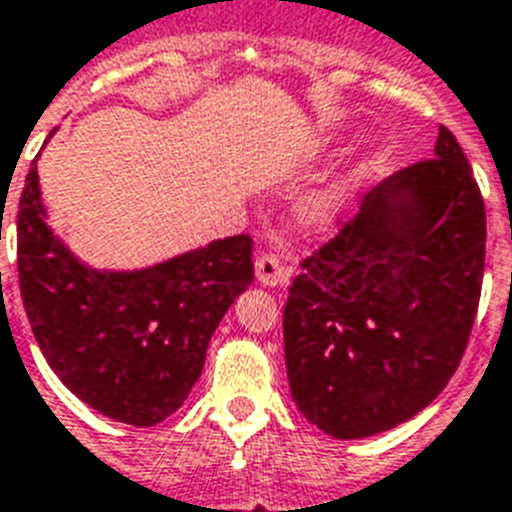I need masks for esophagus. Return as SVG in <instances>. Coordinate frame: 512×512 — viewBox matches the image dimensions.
I'll list each match as a JSON object with an SVG mask.
<instances>
[{"instance_id":"1","label":"esophagus","mask_w":512,"mask_h":512,"mask_svg":"<svg viewBox=\"0 0 512 512\" xmlns=\"http://www.w3.org/2000/svg\"><path fill=\"white\" fill-rule=\"evenodd\" d=\"M255 276L263 286H278V283L289 281V270H286V265H281L276 255L260 252L255 260Z\"/></svg>"}]
</instances>
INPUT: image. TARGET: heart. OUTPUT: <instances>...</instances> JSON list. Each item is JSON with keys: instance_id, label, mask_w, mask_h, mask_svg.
<instances>
[{"instance_id": "b5f03b06", "label": "heart", "mask_w": 512, "mask_h": 512, "mask_svg": "<svg viewBox=\"0 0 512 512\" xmlns=\"http://www.w3.org/2000/svg\"><path fill=\"white\" fill-rule=\"evenodd\" d=\"M322 148H325L322 143L309 145L304 156H315V153H320ZM341 203H343L341 187H328V190H322V192H317V195L309 197L307 205H304V213H307L309 221L325 223V221H330V218L336 216L338 208H341Z\"/></svg>"}]
</instances>
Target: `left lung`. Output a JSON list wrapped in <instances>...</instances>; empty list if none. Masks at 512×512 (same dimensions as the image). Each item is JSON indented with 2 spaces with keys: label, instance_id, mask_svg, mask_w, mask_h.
<instances>
[{
  "label": "left lung",
  "instance_id": "1",
  "mask_svg": "<svg viewBox=\"0 0 512 512\" xmlns=\"http://www.w3.org/2000/svg\"><path fill=\"white\" fill-rule=\"evenodd\" d=\"M487 213L448 127L302 260L283 307L296 406L359 440L409 422L461 364L482 296Z\"/></svg>",
  "mask_w": 512,
  "mask_h": 512
}]
</instances>
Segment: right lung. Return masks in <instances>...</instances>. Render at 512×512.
Segmentation results:
<instances>
[{
    "label": "right lung",
    "mask_w": 512,
    "mask_h": 512,
    "mask_svg": "<svg viewBox=\"0 0 512 512\" xmlns=\"http://www.w3.org/2000/svg\"><path fill=\"white\" fill-rule=\"evenodd\" d=\"M17 273L49 367L90 409L132 427L182 406L210 336L255 278L247 234L145 270L88 268L46 223L36 161L17 210Z\"/></svg>",
    "instance_id": "obj_1"
}]
</instances>
